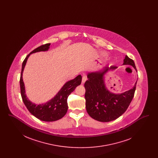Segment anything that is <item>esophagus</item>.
Masks as SVG:
<instances>
[{
	"mask_svg": "<svg viewBox=\"0 0 158 158\" xmlns=\"http://www.w3.org/2000/svg\"><path fill=\"white\" fill-rule=\"evenodd\" d=\"M87 80V78H86V76H83L82 77V83H84L86 82V81Z\"/></svg>",
	"mask_w": 158,
	"mask_h": 158,
	"instance_id": "34e87169",
	"label": "esophagus"
}]
</instances>
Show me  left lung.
I'll use <instances>...</instances> for the list:
<instances>
[{
  "instance_id": "obj_1",
  "label": "left lung",
  "mask_w": 158,
  "mask_h": 158,
  "mask_svg": "<svg viewBox=\"0 0 158 158\" xmlns=\"http://www.w3.org/2000/svg\"><path fill=\"white\" fill-rule=\"evenodd\" d=\"M127 64L137 72L134 61L126 56L123 65ZM117 68L114 66H105L99 71L87 74L88 79L85 83L86 109L94 120L109 122L117 119L127 110L133 98L137 81L133 88L121 94H114L106 88L105 75Z\"/></svg>"
}]
</instances>
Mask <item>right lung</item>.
Instances as JSON below:
<instances>
[{
  "instance_id": "1",
  "label": "right lung",
  "mask_w": 158,
  "mask_h": 158,
  "mask_svg": "<svg viewBox=\"0 0 158 158\" xmlns=\"http://www.w3.org/2000/svg\"><path fill=\"white\" fill-rule=\"evenodd\" d=\"M50 43L41 45L31 52L23 60L20 77L21 94L24 103L28 111L38 119L44 121H54L63 118L67 113L68 109V98L69 95L80 85L82 82V76H76L75 79L65 83L57 94L50 100L45 103L36 104L28 98L25 84L23 79V74L27 61L31 54L40 52H47L50 48Z\"/></svg>"
}]
</instances>
